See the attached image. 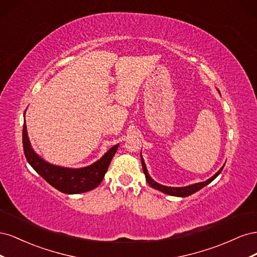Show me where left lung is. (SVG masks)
Listing matches in <instances>:
<instances>
[{
	"label": "left lung",
	"mask_w": 257,
	"mask_h": 257,
	"mask_svg": "<svg viewBox=\"0 0 257 257\" xmlns=\"http://www.w3.org/2000/svg\"><path fill=\"white\" fill-rule=\"evenodd\" d=\"M219 91V90H217ZM141 159H142V165H143V170H144V174L146 176V180L147 182L149 183V185L151 186V188L155 189V190H159L163 193L167 194V195H172V196H178V197H186V196H190L192 195V194L196 193L197 191H199L200 189H203L204 186H206L207 184H209L210 182H212L214 179L219 176L222 172V169L224 167V165L220 168L219 172H217L215 175H213L211 178H209L208 180L204 181V182H198V183H194V184H191V185H188V186H182V188H174V186H166V185H163V184H160L158 182H155L153 179L150 177L149 173H148L147 170V167H146V164H145V161H144V158L143 155L141 153Z\"/></svg>",
	"instance_id": "left-lung-1"
}]
</instances>
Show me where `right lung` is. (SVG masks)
<instances>
[{
	"instance_id": "obj_1",
	"label": "right lung",
	"mask_w": 257,
	"mask_h": 257,
	"mask_svg": "<svg viewBox=\"0 0 257 257\" xmlns=\"http://www.w3.org/2000/svg\"><path fill=\"white\" fill-rule=\"evenodd\" d=\"M23 151L29 164L54 189L65 194H79L97 188L103 181L110 162L118 150L119 144L110 148L102 158L93 164L81 168H68L50 164L41 158L31 146L26 120L22 131Z\"/></svg>"
}]
</instances>
